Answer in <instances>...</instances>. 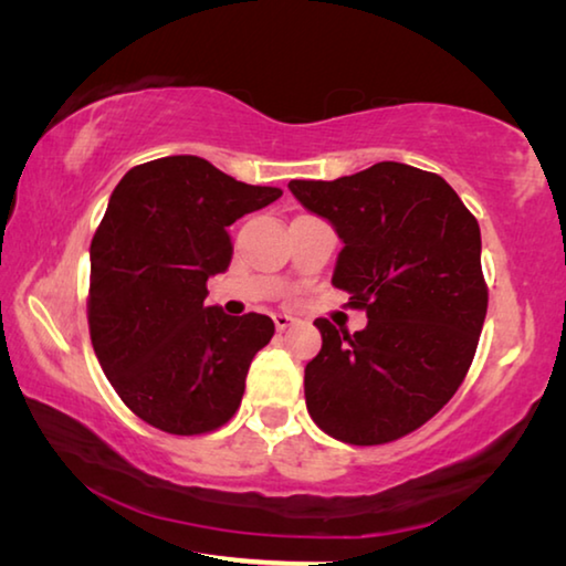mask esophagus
<instances>
[{
	"mask_svg": "<svg viewBox=\"0 0 566 566\" xmlns=\"http://www.w3.org/2000/svg\"><path fill=\"white\" fill-rule=\"evenodd\" d=\"M292 324H294V319L290 317V314H274V327H276V332L290 329Z\"/></svg>",
	"mask_w": 566,
	"mask_h": 566,
	"instance_id": "1",
	"label": "esophagus"
}]
</instances>
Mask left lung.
<instances>
[{"instance_id":"left-lung-1","label":"left lung","mask_w":566,"mask_h":566,"mask_svg":"<svg viewBox=\"0 0 566 566\" xmlns=\"http://www.w3.org/2000/svg\"><path fill=\"white\" fill-rule=\"evenodd\" d=\"M290 189L337 229L332 284L369 319L354 334L314 322L322 349L304 369L306 409L339 442H395L432 419L472 367L490 302L476 219L442 177L399 161Z\"/></svg>"}]
</instances>
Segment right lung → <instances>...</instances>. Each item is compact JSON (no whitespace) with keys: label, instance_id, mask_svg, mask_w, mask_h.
I'll list each match as a JSON object with an SVG mask.
<instances>
[{"label":"right lung","instance_id":"add662e5","mask_svg":"<svg viewBox=\"0 0 566 566\" xmlns=\"http://www.w3.org/2000/svg\"><path fill=\"white\" fill-rule=\"evenodd\" d=\"M280 197L191 155L145 161L114 187L90 247V337L109 385L147 424L207 434L242 405L274 322L205 306L207 280L232 262L227 227Z\"/></svg>","mask_w":566,"mask_h":566}]
</instances>
